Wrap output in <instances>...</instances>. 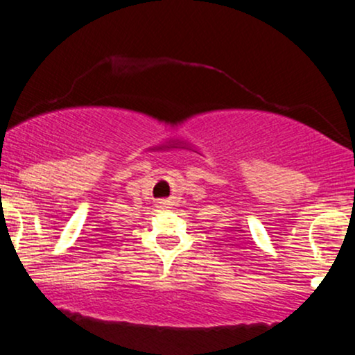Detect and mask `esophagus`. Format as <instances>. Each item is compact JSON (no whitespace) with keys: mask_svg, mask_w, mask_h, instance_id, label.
<instances>
[{"mask_svg":"<svg viewBox=\"0 0 355 355\" xmlns=\"http://www.w3.org/2000/svg\"><path fill=\"white\" fill-rule=\"evenodd\" d=\"M160 205H162V207H164V205H166V202H160Z\"/></svg>","mask_w":355,"mask_h":355,"instance_id":"1","label":"esophagus"}]
</instances>
